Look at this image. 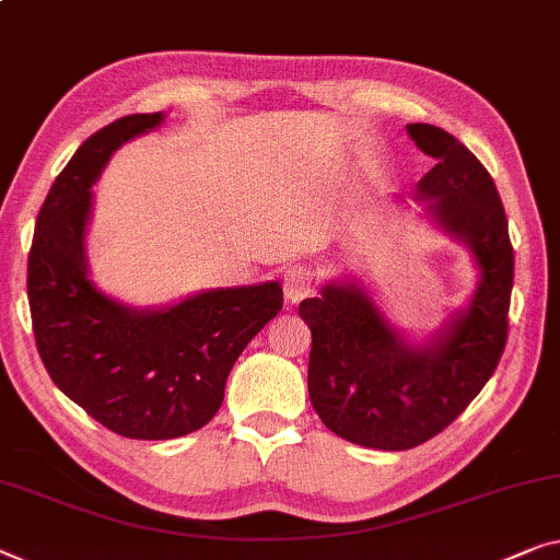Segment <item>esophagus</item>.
Segmentation results:
<instances>
[{"mask_svg": "<svg viewBox=\"0 0 560 560\" xmlns=\"http://www.w3.org/2000/svg\"><path fill=\"white\" fill-rule=\"evenodd\" d=\"M282 288H285L288 303L295 305L315 290V275L310 268H300V265H292V268H288L285 275H282Z\"/></svg>", "mask_w": 560, "mask_h": 560, "instance_id": "obj_1", "label": "esophagus"}]
</instances>
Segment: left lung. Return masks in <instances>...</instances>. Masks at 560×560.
<instances>
[{"mask_svg": "<svg viewBox=\"0 0 560 560\" xmlns=\"http://www.w3.org/2000/svg\"><path fill=\"white\" fill-rule=\"evenodd\" d=\"M438 165L420 179L425 220L460 240L478 265L468 305L423 342L383 315L360 278L330 280L300 303L313 332L310 402L335 435L377 451H408L448 428L483 390L509 338L513 247L493 177L441 127L408 125Z\"/></svg>", "mask_w": 560, "mask_h": 560, "instance_id": "obj_1", "label": "left lung"}]
</instances>
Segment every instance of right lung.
<instances>
[{"label": "right lung", "mask_w": 560, "mask_h": 560, "mask_svg": "<svg viewBox=\"0 0 560 560\" xmlns=\"http://www.w3.org/2000/svg\"><path fill=\"white\" fill-rule=\"evenodd\" d=\"M165 122L162 112L102 127L37 214L27 295L42 363L59 390L112 433L170 441L214 418L240 352L282 307L280 282L205 290L167 307H130L90 278L92 185L125 142Z\"/></svg>", "instance_id": "obj_1"}]
</instances>
